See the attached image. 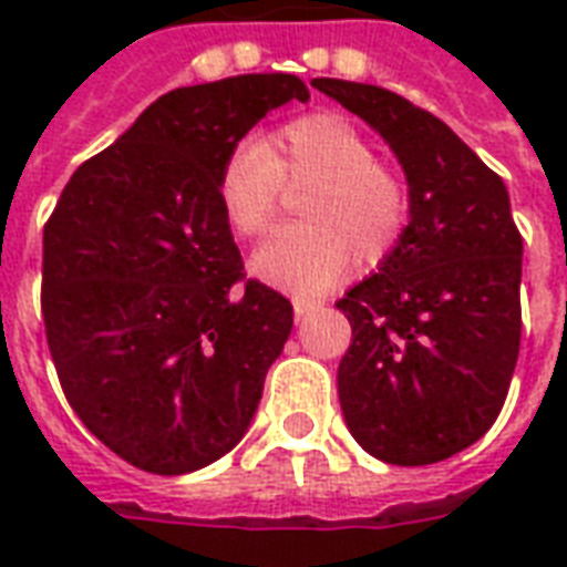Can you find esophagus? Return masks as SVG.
<instances>
[{
  "instance_id": "obj_1",
  "label": "esophagus",
  "mask_w": 567,
  "mask_h": 567,
  "mask_svg": "<svg viewBox=\"0 0 567 567\" xmlns=\"http://www.w3.org/2000/svg\"><path fill=\"white\" fill-rule=\"evenodd\" d=\"M323 302L320 300H309V297H293V315H297V320L309 318L311 311H318Z\"/></svg>"
}]
</instances>
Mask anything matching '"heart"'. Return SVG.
<instances>
[{
	"instance_id": "obj_1",
	"label": "heart",
	"mask_w": 567,
	"mask_h": 567,
	"mask_svg": "<svg viewBox=\"0 0 567 567\" xmlns=\"http://www.w3.org/2000/svg\"><path fill=\"white\" fill-rule=\"evenodd\" d=\"M285 185L311 188L309 226L279 231L252 256V274L293 293H318L355 265H377L409 223V188L377 162V150L341 114L288 123L270 144L247 137L231 146L217 176L223 217L244 238L274 226Z\"/></svg>"
}]
</instances>
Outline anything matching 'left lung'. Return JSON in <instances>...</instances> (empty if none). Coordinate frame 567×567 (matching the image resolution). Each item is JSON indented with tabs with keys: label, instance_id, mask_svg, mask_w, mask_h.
<instances>
[{
	"label": "left lung",
	"instance_id": "1",
	"mask_svg": "<svg viewBox=\"0 0 567 567\" xmlns=\"http://www.w3.org/2000/svg\"><path fill=\"white\" fill-rule=\"evenodd\" d=\"M315 87L382 135L405 173L409 226L336 302L353 327L338 400L388 465H432L492 430L520 347V256L509 190L435 114L377 84Z\"/></svg>",
	"mask_w": 567,
	"mask_h": 567
}]
</instances>
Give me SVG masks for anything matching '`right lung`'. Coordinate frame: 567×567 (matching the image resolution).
Masks as SVG:
<instances>
[{
  "instance_id": "obj_1",
  "label": "right lung",
  "mask_w": 567,
  "mask_h": 567,
  "mask_svg": "<svg viewBox=\"0 0 567 567\" xmlns=\"http://www.w3.org/2000/svg\"><path fill=\"white\" fill-rule=\"evenodd\" d=\"M291 73L176 87L61 190L43 229V323L82 423L128 465L179 476L249 430L291 336L282 293L247 279L217 199L231 146L285 102Z\"/></svg>"
}]
</instances>
